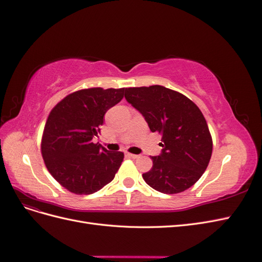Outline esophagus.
Listing matches in <instances>:
<instances>
[{"mask_svg": "<svg viewBox=\"0 0 262 262\" xmlns=\"http://www.w3.org/2000/svg\"><path fill=\"white\" fill-rule=\"evenodd\" d=\"M128 155H129L131 158H133V160H137V158H139V157H140V155H137V154H131V153H128Z\"/></svg>", "mask_w": 262, "mask_h": 262, "instance_id": "34e87169", "label": "esophagus"}]
</instances>
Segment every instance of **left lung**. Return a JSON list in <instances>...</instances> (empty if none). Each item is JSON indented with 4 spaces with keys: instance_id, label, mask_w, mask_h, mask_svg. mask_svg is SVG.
<instances>
[{
    "instance_id": "left-lung-1",
    "label": "left lung",
    "mask_w": 262,
    "mask_h": 262,
    "mask_svg": "<svg viewBox=\"0 0 262 262\" xmlns=\"http://www.w3.org/2000/svg\"><path fill=\"white\" fill-rule=\"evenodd\" d=\"M126 101L142 114L152 132L162 134V153L143 173L146 184L162 193L185 191L200 179L212 155V137L193 101L161 85L125 89Z\"/></svg>"
}]
</instances>
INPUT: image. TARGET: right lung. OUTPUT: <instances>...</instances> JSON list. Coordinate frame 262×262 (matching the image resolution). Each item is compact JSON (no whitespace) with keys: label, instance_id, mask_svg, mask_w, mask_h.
I'll list each match as a JSON object with an SVG mask.
<instances>
[{"label":"right lung","instance_id":"right-lung-1","mask_svg":"<svg viewBox=\"0 0 262 262\" xmlns=\"http://www.w3.org/2000/svg\"><path fill=\"white\" fill-rule=\"evenodd\" d=\"M124 89L94 87L74 92L58 102L45 125L41 154L51 176L75 194H92L109 184L123 161L98 137L107 110L123 98Z\"/></svg>","mask_w":262,"mask_h":262}]
</instances>
